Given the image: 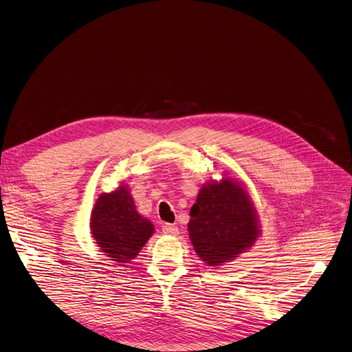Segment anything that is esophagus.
I'll use <instances>...</instances> for the list:
<instances>
[{
	"instance_id": "1",
	"label": "esophagus",
	"mask_w": 352,
	"mask_h": 352,
	"mask_svg": "<svg viewBox=\"0 0 352 352\" xmlns=\"http://www.w3.org/2000/svg\"><path fill=\"white\" fill-rule=\"evenodd\" d=\"M163 233L168 234V236H177L178 234V228L171 225V223H166L163 226Z\"/></svg>"
}]
</instances>
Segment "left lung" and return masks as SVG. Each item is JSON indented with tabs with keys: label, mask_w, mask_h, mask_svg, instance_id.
<instances>
[{
	"label": "left lung",
	"mask_w": 352,
	"mask_h": 352,
	"mask_svg": "<svg viewBox=\"0 0 352 352\" xmlns=\"http://www.w3.org/2000/svg\"><path fill=\"white\" fill-rule=\"evenodd\" d=\"M189 216L190 243L210 267L234 260L260 234L258 217L247 190L232 178L205 184Z\"/></svg>",
	"instance_id": "left-lung-1"
}]
</instances>
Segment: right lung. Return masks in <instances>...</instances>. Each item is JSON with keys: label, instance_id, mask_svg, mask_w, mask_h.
<instances>
[{"label": "right lung", "instance_id": "obj_1", "mask_svg": "<svg viewBox=\"0 0 352 352\" xmlns=\"http://www.w3.org/2000/svg\"><path fill=\"white\" fill-rule=\"evenodd\" d=\"M91 233L111 261L131 263L154 233L153 223L138 213L129 188L101 194L91 212Z\"/></svg>", "mask_w": 352, "mask_h": 352}]
</instances>
